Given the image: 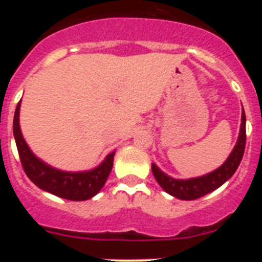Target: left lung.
<instances>
[{
	"label": "left lung",
	"instance_id": "obj_1",
	"mask_svg": "<svg viewBox=\"0 0 262 262\" xmlns=\"http://www.w3.org/2000/svg\"><path fill=\"white\" fill-rule=\"evenodd\" d=\"M245 149V113L244 108L242 111V124H240V133L237 142L233 147L232 152L221 166L212 172L203 174L201 177L187 178V180H180L173 178L164 173L156 164H152V173H154L156 181L163 187L164 190L170 195L176 196L182 201H193L196 198L206 195L216 190L217 187L222 186L226 181H228L236 172L240 161L243 159Z\"/></svg>",
	"mask_w": 262,
	"mask_h": 262
}]
</instances>
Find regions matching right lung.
Returning a JSON list of instances; mask_svg holds the SVG:
<instances>
[{"instance_id":"right-lung-1","label":"right lung","mask_w":262,"mask_h":262,"mask_svg":"<svg viewBox=\"0 0 262 262\" xmlns=\"http://www.w3.org/2000/svg\"><path fill=\"white\" fill-rule=\"evenodd\" d=\"M20 101L14 113L13 133L23 170L41 190L68 201H86L99 193L110 174L114 163L115 151L108 154L102 163L90 170L66 172L48 165L30 149L23 139L19 126Z\"/></svg>"}]
</instances>
